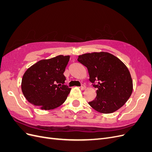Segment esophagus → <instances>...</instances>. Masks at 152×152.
I'll list each match as a JSON object with an SVG mask.
<instances>
[{
	"instance_id": "esophagus-1",
	"label": "esophagus",
	"mask_w": 152,
	"mask_h": 152,
	"mask_svg": "<svg viewBox=\"0 0 152 152\" xmlns=\"http://www.w3.org/2000/svg\"><path fill=\"white\" fill-rule=\"evenodd\" d=\"M80 89H81L82 90H85V89H86V86H85L84 84H82V85L81 86V87H80Z\"/></svg>"
}]
</instances>
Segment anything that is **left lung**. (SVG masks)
<instances>
[{
	"label": "left lung",
	"instance_id": "1",
	"mask_svg": "<svg viewBox=\"0 0 152 152\" xmlns=\"http://www.w3.org/2000/svg\"><path fill=\"white\" fill-rule=\"evenodd\" d=\"M77 60L87 67L96 90V98L89 104L102 113L117 111L130 98L132 80L127 67L121 59L107 52H94L79 56Z\"/></svg>",
	"mask_w": 152,
	"mask_h": 152
}]
</instances>
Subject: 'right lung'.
<instances>
[{"label":"right lung","mask_w":152,"mask_h":152,"mask_svg":"<svg viewBox=\"0 0 152 152\" xmlns=\"http://www.w3.org/2000/svg\"><path fill=\"white\" fill-rule=\"evenodd\" d=\"M69 59L70 56L59 55L40 60L27 69L22 78L21 90L28 102L49 110L65 102L71 91L64 85L63 73Z\"/></svg>","instance_id":"add662e5"}]
</instances>
